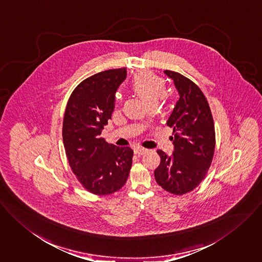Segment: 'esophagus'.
<instances>
[{"label":"esophagus","instance_id":"obj_1","mask_svg":"<svg viewBox=\"0 0 262 262\" xmlns=\"http://www.w3.org/2000/svg\"><path fill=\"white\" fill-rule=\"evenodd\" d=\"M146 151H147V149L145 148V147H142V146H137V147L135 148V154L138 155V156L144 155Z\"/></svg>","mask_w":262,"mask_h":262}]
</instances>
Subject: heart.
<instances>
[{"label":"heart","mask_w":262,"mask_h":262,"mask_svg":"<svg viewBox=\"0 0 262 262\" xmlns=\"http://www.w3.org/2000/svg\"><path fill=\"white\" fill-rule=\"evenodd\" d=\"M130 84L133 90L150 105L157 103L160 98L166 97V81L149 71L136 73Z\"/></svg>","instance_id":"b5f03b06"}]
</instances>
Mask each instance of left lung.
Segmentation results:
<instances>
[{"instance_id": "1", "label": "left lung", "mask_w": 262, "mask_h": 262, "mask_svg": "<svg viewBox=\"0 0 262 262\" xmlns=\"http://www.w3.org/2000/svg\"><path fill=\"white\" fill-rule=\"evenodd\" d=\"M174 80L180 98L167 124L173 127L174 149L171 156L163 150L155 170L159 186L174 195H184L200 185L207 174L215 150V126L202 90L179 72L165 70Z\"/></svg>"}]
</instances>
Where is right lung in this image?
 Returning a JSON list of instances; mask_svg holds the SVG:
<instances>
[{"mask_svg": "<svg viewBox=\"0 0 262 262\" xmlns=\"http://www.w3.org/2000/svg\"><path fill=\"white\" fill-rule=\"evenodd\" d=\"M126 68L110 69L81 81L72 91L64 114L62 137L69 166L88 192L106 196L125 184L134 150L101 138L115 108L116 91Z\"/></svg>", "mask_w": 262, "mask_h": 262, "instance_id": "add662e5", "label": "right lung"}]
</instances>
